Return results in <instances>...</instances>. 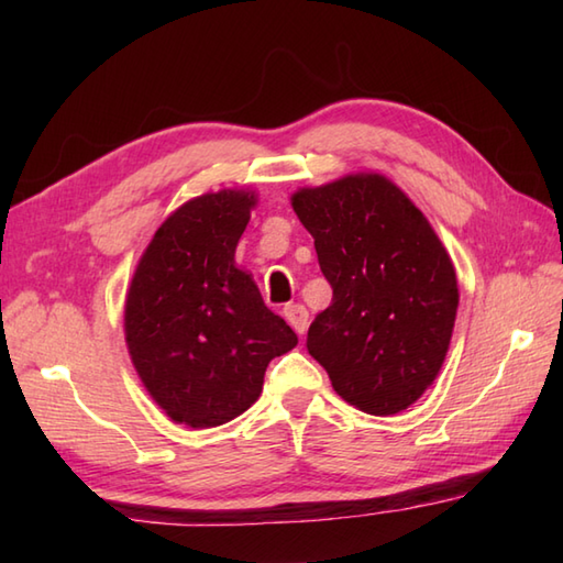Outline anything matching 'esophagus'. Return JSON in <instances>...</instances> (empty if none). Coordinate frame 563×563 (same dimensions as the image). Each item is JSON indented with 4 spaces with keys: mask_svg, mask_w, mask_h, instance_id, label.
<instances>
[{
    "mask_svg": "<svg viewBox=\"0 0 563 563\" xmlns=\"http://www.w3.org/2000/svg\"><path fill=\"white\" fill-rule=\"evenodd\" d=\"M283 317L288 319V324L295 329V333H300V336L309 327V312L305 305H285Z\"/></svg>",
    "mask_w": 563,
    "mask_h": 563,
    "instance_id": "obj_1",
    "label": "esophagus"
}]
</instances>
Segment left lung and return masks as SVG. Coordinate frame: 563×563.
Listing matches in <instances>:
<instances>
[{
    "mask_svg": "<svg viewBox=\"0 0 563 563\" xmlns=\"http://www.w3.org/2000/svg\"><path fill=\"white\" fill-rule=\"evenodd\" d=\"M290 202L333 288L307 331L309 355L355 409H409L445 363L460 305L440 236L413 200L375 172L297 188Z\"/></svg>",
    "mask_w": 563,
    "mask_h": 563,
    "instance_id": "8db88e82",
    "label": "left lung"
}]
</instances>
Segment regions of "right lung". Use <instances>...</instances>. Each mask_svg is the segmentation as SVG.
Returning <instances> with one entry per match:
<instances>
[{
  "instance_id": "obj_1",
  "label": "right lung",
  "mask_w": 563,
  "mask_h": 563,
  "mask_svg": "<svg viewBox=\"0 0 563 563\" xmlns=\"http://www.w3.org/2000/svg\"><path fill=\"white\" fill-rule=\"evenodd\" d=\"M258 196L222 188L176 208L142 251L125 295V345L174 423L214 428L261 397L266 367L297 345L234 263Z\"/></svg>"
}]
</instances>
